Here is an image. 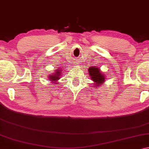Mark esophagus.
I'll return each instance as SVG.
<instances>
[{"mask_svg":"<svg viewBox=\"0 0 149 149\" xmlns=\"http://www.w3.org/2000/svg\"><path fill=\"white\" fill-rule=\"evenodd\" d=\"M77 65H78V64H77Z\"/></svg>","mask_w":149,"mask_h":149,"instance_id":"1","label":"esophagus"}]
</instances>
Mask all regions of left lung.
I'll return each mask as SVG.
<instances>
[{
	"label": "left lung",
	"mask_w": 149,
	"mask_h": 149,
	"mask_svg": "<svg viewBox=\"0 0 149 149\" xmlns=\"http://www.w3.org/2000/svg\"><path fill=\"white\" fill-rule=\"evenodd\" d=\"M88 72L91 79L94 82V86L98 88V86L104 83L105 81V76L104 73L101 72V70L98 67H91L88 69Z\"/></svg>",
	"instance_id": "left-lung-1"
}]
</instances>
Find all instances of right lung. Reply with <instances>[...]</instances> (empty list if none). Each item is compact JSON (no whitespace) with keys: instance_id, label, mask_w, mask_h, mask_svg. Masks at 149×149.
Instances as JSON below:
<instances>
[{"instance_id":"right-lung-1","label":"right lung","mask_w":149,"mask_h":149,"mask_svg":"<svg viewBox=\"0 0 149 149\" xmlns=\"http://www.w3.org/2000/svg\"><path fill=\"white\" fill-rule=\"evenodd\" d=\"M62 70L60 68L59 69L56 70L54 72L51 74V75H49L48 77V79L50 80V81H51L52 83L54 84H58V81L61 79V77L62 75Z\"/></svg>"}]
</instances>
